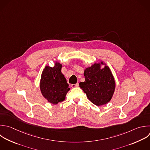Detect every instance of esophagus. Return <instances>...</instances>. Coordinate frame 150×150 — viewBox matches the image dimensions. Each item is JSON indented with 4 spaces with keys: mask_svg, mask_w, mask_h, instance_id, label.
<instances>
[{
    "mask_svg": "<svg viewBox=\"0 0 150 150\" xmlns=\"http://www.w3.org/2000/svg\"><path fill=\"white\" fill-rule=\"evenodd\" d=\"M78 86H79V83H76V84H73L71 85V87L72 88L77 87H78Z\"/></svg>",
    "mask_w": 150,
    "mask_h": 150,
    "instance_id": "34e87169",
    "label": "esophagus"
}]
</instances>
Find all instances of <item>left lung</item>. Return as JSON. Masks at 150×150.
Instances as JSON below:
<instances>
[{
	"label": "left lung",
	"mask_w": 150,
	"mask_h": 150,
	"mask_svg": "<svg viewBox=\"0 0 150 150\" xmlns=\"http://www.w3.org/2000/svg\"><path fill=\"white\" fill-rule=\"evenodd\" d=\"M101 64H103L101 62ZM84 76L85 81L79 83L80 87L94 104L99 106L108 103L114 94L115 81L108 66L101 69L100 63H94L86 68Z\"/></svg>",
	"instance_id": "8db88e82"
}]
</instances>
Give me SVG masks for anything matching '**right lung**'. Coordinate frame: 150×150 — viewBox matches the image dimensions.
Segmentation results:
<instances>
[{
  "instance_id": "obj_1",
  "label": "right lung",
  "mask_w": 150,
  "mask_h": 150,
  "mask_svg": "<svg viewBox=\"0 0 150 150\" xmlns=\"http://www.w3.org/2000/svg\"><path fill=\"white\" fill-rule=\"evenodd\" d=\"M62 65L56 62L53 67L46 66L40 80V88L42 95L53 104L63 101L70 90L69 84L62 73Z\"/></svg>"
}]
</instances>
